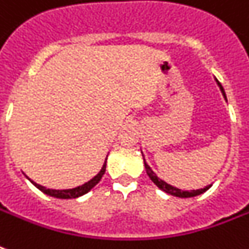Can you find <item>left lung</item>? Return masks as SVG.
Wrapping results in <instances>:
<instances>
[{
  "mask_svg": "<svg viewBox=\"0 0 249 249\" xmlns=\"http://www.w3.org/2000/svg\"><path fill=\"white\" fill-rule=\"evenodd\" d=\"M216 80V83L217 85L220 86V90H221V93H222V95H224V98L226 99V94H225V90L224 88H222V85H221L220 83H218V80ZM144 160V158H143ZM144 168H146V173L148 174V177L151 178V181L155 183L158 187H159L161 191H164V193L166 194H170V195H173V196H178V197H193V196H197V195H200V194L205 193L207 190L211 187V185L209 186H205L204 189H199V190H191V191H182V190L177 189V187H173V186H170L168 185L166 182H164L163 179H160L158 176H156L155 173H154V170L150 168V166L147 165V163H146V160H144Z\"/></svg>",
  "mask_w": 249,
  "mask_h": 249,
  "instance_id": "8db88e82",
  "label": "left lung"
}]
</instances>
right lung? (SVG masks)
I'll use <instances>...</instances> for the list:
<instances>
[{
	"mask_svg": "<svg viewBox=\"0 0 249 249\" xmlns=\"http://www.w3.org/2000/svg\"><path fill=\"white\" fill-rule=\"evenodd\" d=\"M105 172H106V161H105V164H103V166H102V169L99 170V173H98L95 177L91 178L90 181H88L86 183H84V185L77 186V187H75V189H68V190L46 189V187H44V186H41V185H38V183H36V182H33L32 179H29V178L28 179L32 182L33 185L36 186L37 189L41 190L42 193L46 194V195H49V196L58 197V199H75V197H79V196H81V195H85L86 193H89L90 190L93 189L94 186L97 185L98 182L101 181L102 176L105 174Z\"/></svg>",
	"mask_w": 249,
	"mask_h": 249,
	"instance_id": "right-lung-1",
	"label": "right lung"
}]
</instances>
